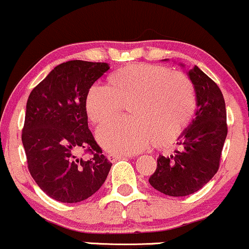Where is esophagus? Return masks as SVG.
<instances>
[{"label":"esophagus","instance_id":"34e87169","mask_svg":"<svg viewBox=\"0 0 249 249\" xmlns=\"http://www.w3.org/2000/svg\"><path fill=\"white\" fill-rule=\"evenodd\" d=\"M134 155H116V154H109L108 155V160L110 162H115L117 161V160H121V159H126V157H128V159H132Z\"/></svg>","mask_w":249,"mask_h":249}]
</instances>
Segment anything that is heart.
Returning a JSON list of instances; mask_svg holds the SVG:
<instances>
[{"mask_svg":"<svg viewBox=\"0 0 249 249\" xmlns=\"http://www.w3.org/2000/svg\"><path fill=\"white\" fill-rule=\"evenodd\" d=\"M108 86L93 85L86 95V111L102 125L128 106L131 119H118L97 132V140L110 153L137 154L150 143L174 144L191 124L196 96L186 75L162 65L134 63L109 75Z\"/></svg>","mask_w":249,"mask_h":249,"instance_id":"heart-1","label":"heart"}]
</instances>
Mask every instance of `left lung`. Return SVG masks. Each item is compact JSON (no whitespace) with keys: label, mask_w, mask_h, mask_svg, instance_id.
Returning a JSON list of instances; mask_svg holds the SVG:
<instances>
[{"label":"left lung","mask_w":249,"mask_h":249,"mask_svg":"<svg viewBox=\"0 0 249 249\" xmlns=\"http://www.w3.org/2000/svg\"><path fill=\"white\" fill-rule=\"evenodd\" d=\"M187 75L196 95L195 118L178 139L180 150L170 157L160 156L149 178L155 190L170 196L193 194L215 176L228 134L225 101L219 87L196 65Z\"/></svg>","instance_id":"obj_1"}]
</instances>
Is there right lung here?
I'll use <instances>...</instances> for the list:
<instances>
[{
    "mask_svg": "<svg viewBox=\"0 0 249 249\" xmlns=\"http://www.w3.org/2000/svg\"><path fill=\"white\" fill-rule=\"evenodd\" d=\"M109 69L108 63H62L28 96L21 133L28 170L37 186L59 202L92 196L112 165L88 128L86 111L88 89ZM81 150L89 159L77 157Z\"/></svg>",
    "mask_w": 249,
    "mask_h": 249,
    "instance_id": "obj_1",
    "label": "right lung"
}]
</instances>
